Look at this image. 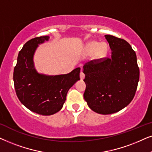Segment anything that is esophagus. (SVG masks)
Wrapping results in <instances>:
<instances>
[{"instance_id":"34e87169","label":"esophagus","mask_w":152,"mask_h":152,"mask_svg":"<svg viewBox=\"0 0 152 152\" xmlns=\"http://www.w3.org/2000/svg\"><path fill=\"white\" fill-rule=\"evenodd\" d=\"M80 79H81V80H83L84 78H85V74H84L83 72H80Z\"/></svg>"}]
</instances>
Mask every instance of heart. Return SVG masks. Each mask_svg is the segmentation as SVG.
<instances>
[{"instance_id":"obj_1","label":"heart","mask_w":152,"mask_h":152,"mask_svg":"<svg viewBox=\"0 0 152 152\" xmlns=\"http://www.w3.org/2000/svg\"><path fill=\"white\" fill-rule=\"evenodd\" d=\"M108 46L106 44H99L97 42H90L87 44L86 46V51L89 55L94 53L96 59H102L106 55Z\"/></svg>"}]
</instances>
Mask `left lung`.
Here are the masks:
<instances>
[{
  "instance_id": "8db88e82",
  "label": "left lung",
  "mask_w": 152,
  "mask_h": 152,
  "mask_svg": "<svg viewBox=\"0 0 152 152\" xmlns=\"http://www.w3.org/2000/svg\"><path fill=\"white\" fill-rule=\"evenodd\" d=\"M112 52L110 58L88 62L83 66L86 88L83 96L95 113L109 115L128 106L139 81L135 52L126 40L106 35Z\"/></svg>"
}]
</instances>
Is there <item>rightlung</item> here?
<instances>
[{
  "mask_svg": "<svg viewBox=\"0 0 152 152\" xmlns=\"http://www.w3.org/2000/svg\"><path fill=\"white\" fill-rule=\"evenodd\" d=\"M49 39L48 36L35 37L24 44L18 55L13 79L21 103L32 112L50 115L61 110L71 87L80 80V68L66 74L48 76L39 74L33 57L38 44Z\"/></svg>",
  "mask_w": 152,
  "mask_h": 152,
  "instance_id": "1",
  "label": "right lung"
}]
</instances>
